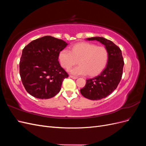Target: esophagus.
Listing matches in <instances>:
<instances>
[{
  "mask_svg": "<svg viewBox=\"0 0 146 146\" xmlns=\"http://www.w3.org/2000/svg\"><path fill=\"white\" fill-rule=\"evenodd\" d=\"M70 77L72 78V79H74V80H76V79H77L78 78L77 77H75V76H70Z\"/></svg>",
  "mask_w": 146,
  "mask_h": 146,
  "instance_id": "1",
  "label": "esophagus"
}]
</instances>
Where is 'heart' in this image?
Masks as SVG:
<instances>
[{
  "label": "heart",
  "instance_id": "1",
  "mask_svg": "<svg viewBox=\"0 0 146 146\" xmlns=\"http://www.w3.org/2000/svg\"><path fill=\"white\" fill-rule=\"evenodd\" d=\"M59 60L64 68L69 69L78 63V66L69 70L75 76H96L102 71L108 60V52L104 47L82 42L72 47L71 51L64 48L59 54Z\"/></svg>",
  "mask_w": 146,
  "mask_h": 146
}]
</instances>
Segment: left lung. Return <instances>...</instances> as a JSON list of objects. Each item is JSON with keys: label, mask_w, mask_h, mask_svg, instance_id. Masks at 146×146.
<instances>
[{"label": "left lung", "mask_w": 146, "mask_h": 146, "mask_svg": "<svg viewBox=\"0 0 146 146\" xmlns=\"http://www.w3.org/2000/svg\"><path fill=\"white\" fill-rule=\"evenodd\" d=\"M88 41H99L108 52V60L105 69L99 76L88 79L85 87L80 92L85 98L97 100L105 98L116 89L120 82L124 65L122 52L111 41L103 37L87 38Z\"/></svg>", "instance_id": "left-lung-1"}]
</instances>
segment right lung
<instances>
[{
  "instance_id": "add662e5",
  "label": "right lung",
  "mask_w": 146,
  "mask_h": 146,
  "mask_svg": "<svg viewBox=\"0 0 146 146\" xmlns=\"http://www.w3.org/2000/svg\"><path fill=\"white\" fill-rule=\"evenodd\" d=\"M67 45L62 39L45 36L24 48L19 73L25 89L30 95L47 99L60 92L63 80L69 76L61 67L58 56Z\"/></svg>"
}]
</instances>
